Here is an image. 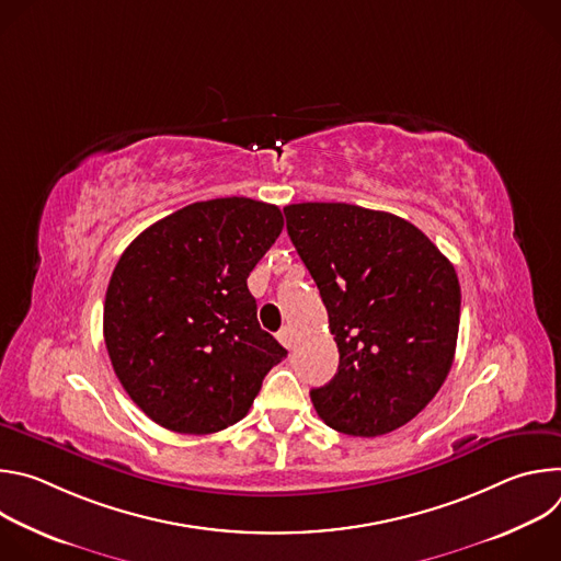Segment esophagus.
<instances>
[{"instance_id": "esophagus-1", "label": "esophagus", "mask_w": 561, "mask_h": 561, "mask_svg": "<svg viewBox=\"0 0 561 561\" xmlns=\"http://www.w3.org/2000/svg\"><path fill=\"white\" fill-rule=\"evenodd\" d=\"M277 340L282 342V346H286V348H293V346H295V340H297V335H295L293 327H284V329L277 333Z\"/></svg>"}]
</instances>
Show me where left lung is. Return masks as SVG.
Instances as JSON below:
<instances>
[{"mask_svg":"<svg viewBox=\"0 0 561 561\" xmlns=\"http://www.w3.org/2000/svg\"><path fill=\"white\" fill-rule=\"evenodd\" d=\"M284 215L340 348L335 377L310 390L317 415L353 437L409 424L453 366L461 306L453 264L417 226L383 210L306 202Z\"/></svg>","mask_w":561,"mask_h":561,"instance_id":"8db88e82","label":"left lung"}]
</instances>
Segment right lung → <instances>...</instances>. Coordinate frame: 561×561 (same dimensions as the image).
Masks as SVG:
<instances>
[{"label": "right lung", "mask_w": 561, "mask_h": 561, "mask_svg": "<svg viewBox=\"0 0 561 561\" xmlns=\"http://www.w3.org/2000/svg\"><path fill=\"white\" fill-rule=\"evenodd\" d=\"M284 228L249 197L195 202L148 226L104 301L117 379L159 426L208 435L242 420L286 348L260 329L249 275Z\"/></svg>", "instance_id": "obj_1"}]
</instances>
